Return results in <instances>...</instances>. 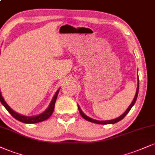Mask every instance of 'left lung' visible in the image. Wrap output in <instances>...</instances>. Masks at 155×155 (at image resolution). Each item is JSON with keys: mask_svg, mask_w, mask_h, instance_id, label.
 Returning <instances> with one entry per match:
<instances>
[{"mask_svg": "<svg viewBox=\"0 0 155 155\" xmlns=\"http://www.w3.org/2000/svg\"><path fill=\"white\" fill-rule=\"evenodd\" d=\"M139 79H138V86H137V92H136V95H135V97H134V100H133V101H132L131 104V105H129V107H128V109L126 110V112H125V113H124V114H123L122 115H120V117H118V118L113 119V120H104V121H100V120H94V119H92V118H89V117L87 116V115L84 114L83 112L81 111V108H80V107H79V106H78V109H79V111L80 114H81V116H82L83 118L85 119V120H88V121H90V122L94 123V124H104V125H105V124H115V123L118 122V121H120V120H122V119L124 118V117L126 116V115L128 114V112L130 111V110L131 109V107H133V105H134V103H135L136 100H137V99L138 93H139Z\"/></svg>", "mask_w": 155, "mask_h": 155, "instance_id": "left-lung-1", "label": "left lung"}]
</instances>
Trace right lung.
<instances>
[{
	"label": "right lung",
	"mask_w": 155,
	"mask_h": 155,
	"mask_svg": "<svg viewBox=\"0 0 155 155\" xmlns=\"http://www.w3.org/2000/svg\"><path fill=\"white\" fill-rule=\"evenodd\" d=\"M58 92H59V89L57 91L56 93H55V95H54L53 100H52L51 102H50L49 107H48V109L46 110L44 113H42V114L37 115V116H33V117L24 116V115H21L18 114V113H16V112H14L12 108L7 105L6 102H5V100H3V97L1 95V92H0V101L2 103V105L4 106L5 109L8 111V113H10V114L12 115L14 118H16V120L21 121L22 123H24V124H36V123L42 122V121L47 120L48 118H50V115H51L52 113H53L54 107H55V101H56V99H57L58 94Z\"/></svg>",
	"instance_id": "add662e5"
}]
</instances>
